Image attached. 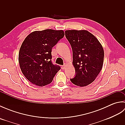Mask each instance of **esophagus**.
Instances as JSON below:
<instances>
[{
  "label": "esophagus",
  "instance_id": "1",
  "mask_svg": "<svg viewBox=\"0 0 125 125\" xmlns=\"http://www.w3.org/2000/svg\"><path fill=\"white\" fill-rule=\"evenodd\" d=\"M66 64H64V65H62V69H64L65 68V67H66Z\"/></svg>",
  "mask_w": 125,
  "mask_h": 125
}]
</instances>
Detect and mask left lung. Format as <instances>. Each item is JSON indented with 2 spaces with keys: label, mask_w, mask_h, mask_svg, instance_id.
I'll use <instances>...</instances> for the list:
<instances>
[{
  "label": "left lung",
  "mask_w": 125,
  "mask_h": 125,
  "mask_svg": "<svg viewBox=\"0 0 125 125\" xmlns=\"http://www.w3.org/2000/svg\"><path fill=\"white\" fill-rule=\"evenodd\" d=\"M65 35L71 46L75 76L70 79L79 86L94 82L103 67L104 52L99 41L86 30H68Z\"/></svg>",
  "instance_id": "obj_1"
}]
</instances>
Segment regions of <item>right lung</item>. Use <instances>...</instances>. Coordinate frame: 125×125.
<instances>
[{
    "instance_id": "add662e5",
    "label": "right lung",
    "mask_w": 125,
    "mask_h": 125,
    "mask_svg": "<svg viewBox=\"0 0 125 125\" xmlns=\"http://www.w3.org/2000/svg\"><path fill=\"white\" fill-rule=\"evenodd\" d=\"M64 36L62 30L34 31L26 37L19 52V63L23 75L33 84H50L61 67L52 62V49Z\"/></svg>"
}]
</instances>
